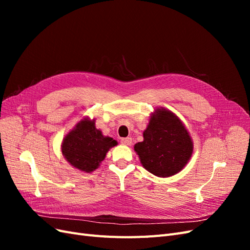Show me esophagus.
Returning a JSON list of instances; mask_svg holds the SVG:
<instances>
[{
	"label": "esophagus",
	"mask_w": 250,
	"mask_h": 250,
	"mask_svg": "<svg viewBox=\"0 0 250 250\" xmlns=\"http://www.w3.org/2000/svg\"><path fill=\"white\" fill-rule=\"evenodd\" d=\"M121 143L123 144V145H130L132 143V139L131 138H123L121 139Z\"/></svg>",
	"instance_id": "esophagus-1"
}]
</instances>
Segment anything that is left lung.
Instances as JSON below:
<instances>
[{"label":"left lung","instance_id":"1","mask_svg":"<svg viewBox=\"0 0 250 250\" xmlns=\"http://www.w3.org/2000/svg\"><path fill=\"white\" fill-rule=\"evenodd\" d=\"M144 141L134 145L143 167L160 177L183 170L193 152V143L180 120L169 110L156 109Z\"/></svg>","mask_w":250,"mask_h":250}]
</instances>
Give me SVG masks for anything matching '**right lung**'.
I'll use <instances>...</instances> for the list:
<instances>
[{
  "instance_id": "right-lung-1",
  "label": "right lung",
  "mask_w": 250,
  "mask_h": 250,
  "mask_svg": "<svg viewBox=\"0 0 250 250\" xmlns=\"http://www.w3.org/2000/svg\"><path fill=\"white\" fill-rule=\"evenodd\" d=\"M117 142L103 137L95 127V121L82 120L63 140L62 151L66 161L81 171L92 172L104 160Z\"/></svg>"
}]
</instances>
